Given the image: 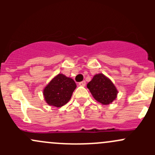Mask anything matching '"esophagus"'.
I'll return each mask as SVG.
<instances>
[{"label":"esophagus","instance_id":"34e87169","mask_svg":"<svg viewBox=\"0 0 155 155\" xmlns=\"http://www.w3.org/2000/svg\"><path fill=\"white\" fill-rule=\"evenodd\" d=\"M79 85H80V86H85V85H86V82H85V81H82V82H79Z\"/></svg>","mask_w":155,"mask_h":155}]
</instances>
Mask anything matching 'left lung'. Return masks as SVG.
<instances>
[{
  "mask_svg": "<svg viewBox=\"0 0 155 155\" xmlns=\"http://www.w3.org/2000/svg\"><path fill=\"white\" fill-rule=\"evenodd\" d=\"M97 101L104 105H108L115 101L118 94V90L112 81L103 73L94 75L93 79L87 85Z\"/></svg>",
  "mask_w": 155,
  "mask_h": 155,
  "instance_id": "1",
  "label": "left lung"
}]
</instances>
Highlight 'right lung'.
<instances>
[{
  "label": "right lung",
  "instance_id": "obj_1",
  "mask_svg": "<svg viewBox=\"0 0 155 155\" xmlns=\"http://www.w3.org/2000/svg\"><path fill=\"white\" fill-rule=\"evenodd\" d=\"M76 85L71 78L62 73L54 76L43 89V96L48 105L61 107L71 98Z\"/></svg>",
  "mask_w": 155,
  "mask_h": 155
}]
</instances>
